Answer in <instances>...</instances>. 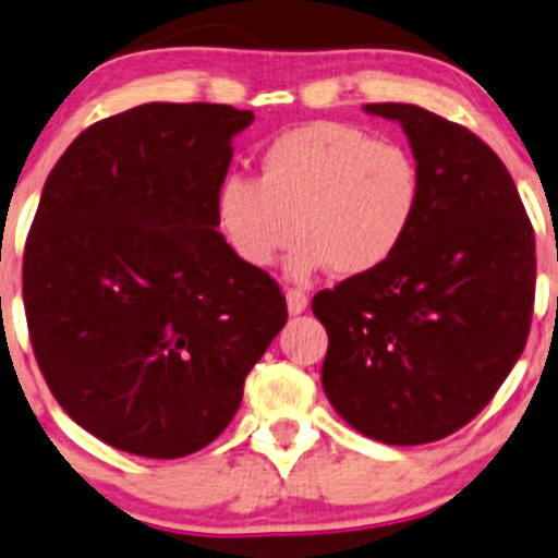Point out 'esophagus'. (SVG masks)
Here are the masks:
<instances>
[{"label": "esophagus", "instance_id": "1", "mask_svg": "<svg viewBox=\"0 0 558 558\" xmlns=\"http://www.w3.org/2000/svg\"><path fill=\"white\" fill-rule=\"evenodd\" d=\"M307 302H310V299L304 296L302 291H296V289L286 291V304H289L291 315H302L304 310H307Z\"/></svg>", "mask_w": 558, "mask_h": 558}]
</instances>
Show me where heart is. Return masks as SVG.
<instances>
[{
	"mask_svg": "<svg viewBox=\"0 0 558 558\" xmlns=\"http://www.w3.org/2000/svg\"><path fill=\"white\" fill-rule=\"evenodd\" d=\"M420 195L422 173L407 146L320 120L269 138L256 155V181L221 179L214 216L225 243L251 269H269L302 238L289 264L294 278L328 267L361 278L398 254Z\"/></svg>",
	"mask_w": 558,
	"mask_h": 558,
	"instance_id": "obj_1",
	"label": "heart"
}]
</instances>
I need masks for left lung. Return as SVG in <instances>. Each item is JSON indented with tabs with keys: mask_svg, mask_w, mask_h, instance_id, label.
Instances as JSON below:
<instances>
[{
	"mask_svg": "<svg viewBox=\"0 0 558 558\" xmlns=\"http://www.w3.org/2000/svg\"><path fill=\"white\" fill-rule=\"evenodd\" d=\"M398 122L422 173L417 219L385 267L313 299L337 414L390 447L468 425L506 383L535 302V232L500 157L414 104H366Z\"/></svg>",
	"mask_w": 558,
	"mask_h": 558,
	"instance_id": "obj_1",
	"label": "left lung"
}]
</instances>
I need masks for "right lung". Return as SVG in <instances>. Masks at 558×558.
<instances>
[{"mask_svg":"<svg viewBox=\"0 0 558 558\" xmlns=\"http://www.w3.org/2000/svg\"><path fill=\"white\" fill-rule=\"evenodd\" d=\"M254 111L141 104L72 141L23 251L32 348L56 401L109 447L175 460L230 425L286 299L216 230Z\"/></svg>","mask_w":558,"mask_h":558,"instance_id":"1","label":"right lung"}]
</instances>
